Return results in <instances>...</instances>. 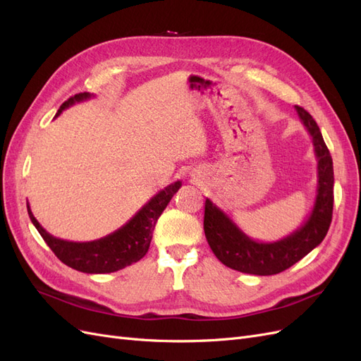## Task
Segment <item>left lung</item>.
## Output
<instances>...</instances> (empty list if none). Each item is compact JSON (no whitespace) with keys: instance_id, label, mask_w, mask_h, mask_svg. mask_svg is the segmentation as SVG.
<instances>
[{"instance_id":"1","label":"left lung","mask_w":361,"mask_h":361,"mask_svg":"<svg viewBox=\"0 0 361 361\" xmlns=\"http://www.w3.org/2000/svg\"><path fill=\"white\" fill-rule=\"evenodd\" d=\"M317 159L316 200L300 228L275 242H259L246 235L228 214L212 200H205L204 233L214 255L234 271L252 275H275L289 269L324 240L333 218L334 171L333 159L316 121L302 107L295 106Z\"/></svg>"}]
</instances>
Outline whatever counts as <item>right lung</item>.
Segmentation results:
<instances>
[{
	"instance_id": "right-lung-1",
	"label": "right lung",
	"mask_w": 361,
	"mask_h": 361,
	"mask_svg": "<svg viewBox=\"0 0 361 361\" xmlns=\"http://www.w3.org/2000/svg\"><path fill=\"white\" fill-rule=\"evenodd\" d=\"M90 97L94 95L85 92V94H78L69 98L60 106L56 116H59L65 109L74 106L75 102L89 99ZM180 188L181 181L169 184V186L154 195L126 225H122L121 228L110 233L106 238L92 242H69L54 238L37 222L28 204L27 210L36 230L42 235L51 251L57 255L60 262H63L66 266L80 272L110 274L139 262L148 252L154 226H156L160 214L166 209V205Z\"/></svg>"
}]
</instances>
